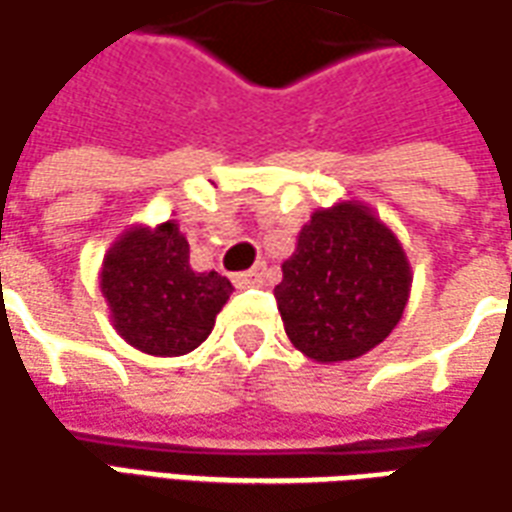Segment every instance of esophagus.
<instances>
[{
  "mask_svg": "<svg viewBox=\"0 0 512 512\" xmlns=\"http://www.w3.org/2000/svg\"><path fill=\"white\" fill-rule=\"evenodd\" d=\"M263 274H266V271L257 266L252 268V271H241V274H235L232 282H235L238 288H255V285H263Z\"/></svg>",
  "mask_w": 512,
  "mask_h": 512,
  "instance_id": "1",
  "label": "esophagus"
}]
</instances>
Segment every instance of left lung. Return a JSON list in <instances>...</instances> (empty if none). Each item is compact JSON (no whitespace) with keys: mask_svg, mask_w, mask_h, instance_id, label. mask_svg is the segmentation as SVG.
Wrapping results in <instances>:
<instances>
[{"mask_svg":"<svg viewBox=\"0 0 512 512\" xmlns=\"http://www.w3.org/2000/svg\"><path fill=\"white\" fill-rule=\"evenodd\" d=\"M413 271L396 232L363 202L316 210L274 288L291 343L316 363L380 346L410 299Z\"/></svg>","mask_w":512,"mask_h":512,"instance_id":"obj_1","label":"left lung"}]
</instances>
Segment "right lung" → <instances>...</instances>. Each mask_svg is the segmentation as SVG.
<instances>
[{
    "instance_id": "right-lung-1",
    "label": "right lung",
    "mask_w": 512,
    "mask_h": 512,
    "mask_svg": "<svg viewBox=\"0 0 512 512\" xmlns=\"http://www.w3.org/2000/svg\"><path fill=\"white\" fill-rule=\"evenodd\" d=\"M177 221L135 224L107 249L99 271L113 330L138 352L180 357L213 332L232 282L219 271H194Z\"/></svg>"
}]
</instances>
